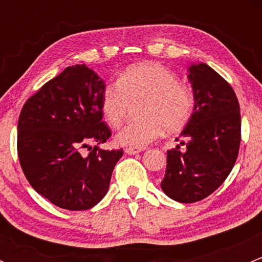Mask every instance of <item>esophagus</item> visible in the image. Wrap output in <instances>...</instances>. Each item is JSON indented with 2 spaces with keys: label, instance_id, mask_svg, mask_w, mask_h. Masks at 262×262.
<instances>
[{
  "label": "esophagus",
  "instance_id": "1",
  "mask_svg": "<svg viewBox=\"0 0 262 262\" xmlns=\"http://www.w3.org/2000/svg\"><path fill=\"white\" fill-rule=\"evenodd\" d=\"M141 148H133V147H128L125 148V153H128V155H137V153L141 152Z\"/></svg>",
  "mask_w": 262,
  "mask_h": 262
}]
</instances>
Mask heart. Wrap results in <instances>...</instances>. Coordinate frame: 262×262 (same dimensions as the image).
Instances as JSON below:
<instances>
[{"label":"heart","mask_w":262,"mask_h":262,"mask_svg":"<svg viewBox=\"0 0 262 262\" xmlns=\"http://www.w3.org/2000/svg\"><path fill=\"white\" fill-rule=\"evenodd\" d=\"M143 101L142 121L129 123L116 134L121 146L143 148L160 138L163 128L168 133L181 130L194 110V96L179 77L156 62L126 68L118 81L109 82L101 95V110L112 126H120L132 104Z\"/></svg>","instance_id":"b5f03b06"}]
</instances>
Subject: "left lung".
<instances>
[{
	"instance_id": "8db88e82",
	"label": "left lung",
	"mask_w": 262,
	"mask_h": 262,
	"mask_svg": "<svg viewBox=\"0 0 262 262\" xmlns=\"http://www.w3.org/2000/svg\"><path fill=\"white\" fill-rule=\"evenodd\" d=\"M187 77L195 104L181 133L186 150H167L161 189L176 202L195 203L215 191L233 168L241 143V114L231 84L209 66H190Z\"/></svg>"
}]
</instances>
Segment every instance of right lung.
<instances>
[{"label": "right lung", "mask_w": 262, "mask_h": 262, "mask_svg": "<svg viewBox=\"0 0 262 262\" xmlns=\"http://www.w3.org/2000/svg\"><path fill=\"white\" fill-rule=\"evenodd\" d=\"M104 87L89 67L71 66L29 97L18 116L17 155L24 175L36 192L63 209L96 205L124 153L97 147L112 136L102 121ZM83 147L89 148L87 155Z\"/></svg>", "instance_id": "1"}]
</instances>
